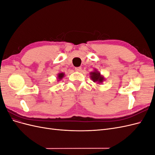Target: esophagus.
<instances>
[{"mask_svg":"<svg viewBox=\"0 0 155 155\" xmlns=\"http://www.w3.org/2000/svg\"><path fill=\"white\" fill-rule=\"evenodd\" d=\"M75 70H76L78 72H80L81 70V67H76L75 68Z\"/></svg>","mask_w":155,"mask_h":155,"instance_id":"obj_1","label":"esophagus"}]
</instances>
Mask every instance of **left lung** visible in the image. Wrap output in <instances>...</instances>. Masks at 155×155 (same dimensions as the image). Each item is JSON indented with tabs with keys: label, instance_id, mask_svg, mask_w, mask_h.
I'll return each mask as SVG.
<instances>
[{
	"label": "left lung",
	"instance_id": "obj_1",
	"mask_svg": "<svg viewBox=\"0 0 155 155\" xmlns=\"http://www.w3.org/2000/svg\"><path fill=\"white\" fill-rule=\"evenodd\" d=\"M90 75L91 78L94 82H97V83H102L103 81L105 80L104 76H102L100 72H98L96 69H95L94 72H91Z\"/></svg>",
	"mask_w": 155,
	"mask_h": 155
}]
</instances>
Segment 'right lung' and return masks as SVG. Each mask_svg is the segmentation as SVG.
I'll list each match as a JSON object with an SVG mask.
<instances>
[{
  "mask_svg": "<svg viewBox=\"0 0 155 155\" xmlns=\"http://www.w3.org/2000/svg\"><path fill=\"white\" fill-rule=\"evenodd\" d=\"M64 73H63V72H60V73H59V74H58V81L61 80V79L64 77Z\"/></svg>",
  "mask_w": 155,
  "mask_h": 155,
  "instance_id": "1",
  "label": "right lung"
}]
</instances>
